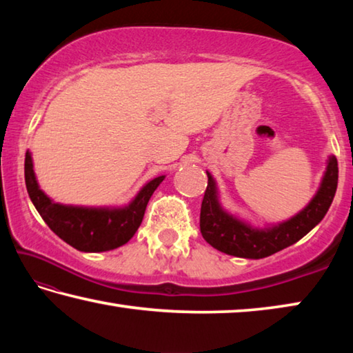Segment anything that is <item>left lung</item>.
Masks as SVG:
<instances>
[{
    "label": "left lung",
    "mask_w": 353,
    "mask_h": 353,
    "mask_svg": "<svg viewBox=\"0 0 353 353\" xmlns=\"http://www.w3.org/2000/svg\"><path fill=\"white\" fill-rule=\"evenodd\" d=\"M208 183L201 205V234L204 240L221 252L241 259H265L305 236L332 205L338 187V162L332 155L322 177L321 187L310 204L296 216L268 229H254L223 210L218 201L216 183L207 172Z\"/></svg>",
    "instance_id": "1"
}]
</instances>
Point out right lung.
Listing matches in <instances>:
<instances>
[{"label":"right lung","instance_id":"1","mask_svg":"<svg viewBox=\"0 0 353 353\" xmlns=\"http://www.w3.org/2000/svg\"><path fill=\"white\" fill-rule=\"evenodd\" d=\"M165 176L152 179L123 208H87L52 202L35 179L31 152L25 159L26 188L34 207L48 227L65 243L82 252H104L126 244L139 229L149 199Z\"/></svg>","mask_w":353,"mask_h":353}]
</instances>
